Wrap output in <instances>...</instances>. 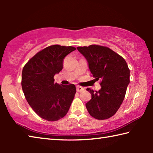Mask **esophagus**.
Wrapping results in <instances>:
<instances>
[{"label": "esophagus", "instance_id": "1", "mask_svg": "<svg viewBox=\"0 0 153 153\" xmlns=\"http://www.w3.org/2000/svg\"><path fill=\"white\" fill-rule=\"evenodd\" d=\"M76 90H77V92H82V91H83V90H84V88H82V87H80V86H77Z\"/></svg>", "mask_w": 153, "mask_h": 153}]
</instances>
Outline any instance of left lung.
I'll list each match as a JSON object with an SVG mask.
<instances>
[{"label": "left lung", "instance_id": "obj_1", "mask_svg": "<svg viewBox=\"0 0 153 153\" xmlns=\"http://www.w3.org/2000/svg\"><path fill=\"white\" fill-rule=\"evenodd\" d=\"M88 63L96 81L101 80L100 88L91 93L92 98L86 104L90 115L102 120L112 117L120 108L129 83V69L122 56L109 48L99 45L77 47Z\"/></svg>", "mask_w": 153, "mask_h": 153}]
</instances>
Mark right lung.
I'll return each mask as SVG.
<instances>
[{
  "label": "right lung",
  "mask_w": 153,
  "mask_h": 153,
  "mask_svg": "<svg viewBox=\"0 0 153 153\" xmlns=\"http://www.w3.org/2000/svg\"><path fill=\"white\" fill-rule=\"evenodd\" d=\"M73 46H48L35 55L22 71V86L28 104L38 116L53 121L68 112L76 88L74 84L59 85L54 76L63 69L65 56L76 50Z\"/></svg>",
  "instance_id": "add662e5"
}]
</instances>
